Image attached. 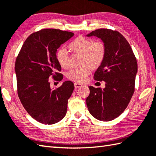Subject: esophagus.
I'll return each mask as SVG.
<instances>
[{
	"label": "esophagus",
	"instance_id": "obj_1",
	"mask_svg": "<svg viewBox=\"0 0 156 156\" xmlns=\"http://www.w3.org/2000/svg\"><path fill=\"white\" fill-rule=\"evenodd\" d=\"M82 84H79V83H75L74 84V87L76 88H80V87H82Z\"/></svg>",
	"mask_w": 156,
	"mask_h": 156
}]
</instances>
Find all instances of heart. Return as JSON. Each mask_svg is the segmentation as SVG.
Instances as JSON below:
<instances>
[{
	"label": "heart",
	"instance_id": "obj_1",
	"mask_svg": "<svg viewBox=\"0 0 156 156\" xmlns=\"http://www.w3.org/2000/svg\"><path fill=\"white\" fill-rule=\"evenodd\" d=\"M69 48L76 54H82L80 68L71 69L67 74V78L72 81L83 83L92 71V68L100 66L104 62L107 48L105 43L101 40H92L90 38L78 36L69 44ZM56 59L63 68H68L69 66V56L67 50L64 48L58 49Z\"/></svg>",
	"mask_w": 156,
	"mask_h": 156
}]
</instances>
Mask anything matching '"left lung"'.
I'll use <instances>...</instances> for the list:
<instances>
[{
  "instance_id": "1",
  "label": "left lung",
  "mask_w": 156,
  "mask_h": 156,
  "mask_svg": "<svg viewBox=\"0 0 156 156\" xmlns=\"http://www.w3.org/2000/svg\"><path fill=\"white\" fill-rule=\"evenodd\" d=\"M87 36L101 38L107 52L94 74L95 80L105 82V88L88 87L87 105L95 119L110 121L122 113L134 93L137 59L127 39L117 31L98 29Z\"/></svg>"
}]
</instances>
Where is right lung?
<instances>
[{"label":"right lung","mask_w":156,"mask_h":156,"mask_svg":"<svg viewBox=\"0 0 156 156\" xmlns=\"http://www.w3.org/2000/svg\"><path fill=\"white\" fill-rule=\"evenodd\" d=\"M74 35L56 29L33 33L16 57L15 70L19 98L28 113L43 124L56 123L66 115L68 101L74 85L71 81H66L52 90L49 78L58 81L63 79L56 52Z\"/></svg>","instance_id":"1"}]
</instances>
